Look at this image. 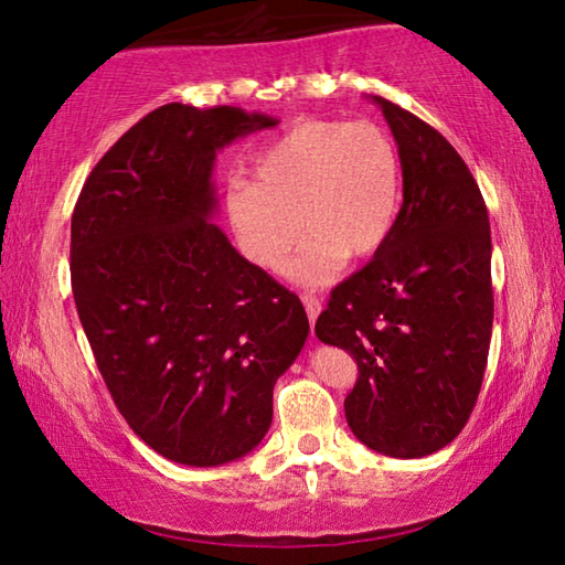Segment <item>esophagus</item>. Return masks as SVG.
Wrapping results in <instances>:
<instances>
[{
    "label": "esophagus",
    "instance_id": "esophagus-1",
    "mask_svg": "<svg viewBox=\"0 0 565 565\" xmlns=\"http://www.w3.org/2000/svg\"><path fill=\"white\" fill-rule=\"evenodd\" d=\"M301 301H303L306 317H309L311 327H313V321H317V317L321 313V299H317V296H311V294H303Z\"/></svg>",
    "mask_w": 565,
    "mask_h": 565
}]
</instances>
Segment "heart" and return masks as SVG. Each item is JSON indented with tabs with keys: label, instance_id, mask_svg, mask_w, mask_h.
<instances>
[{
	"label": "heart",
	"instance_id": "1",
	"mask_svg": "<svg viewBox=\"0 0 565 565\" xmlns=\"http://www.w3.org/2000/svg\"><path fill=\"white\" fill-rule=\"evenodd\" d=\"M404 171L388 134L369 121H301L256 159L254 181L224 196L242 252L279 271L306 234L291 279L323 286L374 256L394 232Z\"/></svg>",
	"mask_w": 565,
	"mask_h": 565
}]
</instances>
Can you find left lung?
Returning a JSON list of instances; mask_svg holds the SVG:
<instances>
[{"mask_svg":"<svg viewBox=\"0 0 565 565\" xmlns=\"http://www.w3.org/2000/svg\"><path fill=\"white\" fill-rule=\"evenodd\" d=\"M398 145L404 204L361 271L331 291L317 337L356 359L353 436L394 458L436 454L481 391L493 327L491 226L476 179L431 124L374 97Z\"/></svg>","mask_w":565,"mask_h":565,"instance_id":"8db88e82","label":"left lung"}]
</instances>
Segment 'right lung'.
<instances>
[{
  "mask_svg": "<svg viewBox=\"0 0 565 565\" xmlns=\"http://www.w3.org/2000/svg\"><path fill=\"white\" fill-rule=\"evenodd\" d=\"M276 119L164 104L84 181L72 291L131 431L169 461L218 466L262 444L274 384L309 333L299 296L212 224L216 151Z\"/></svg>",
  "mask_w": 565,
  "mask_h": 565,
  "instance_id": "right-lung-1",
  "label": "right lung"
}]
</instances>
